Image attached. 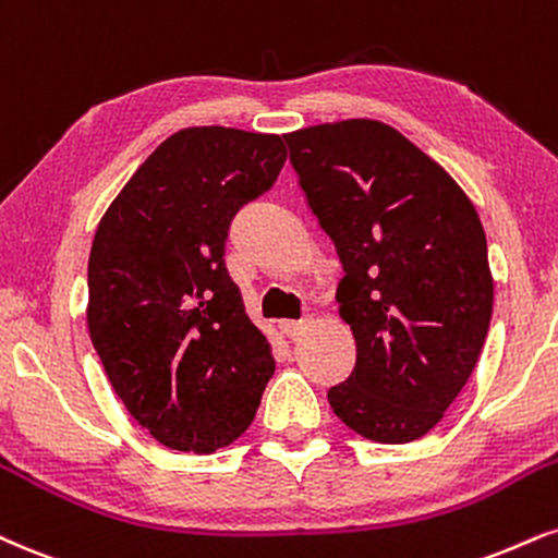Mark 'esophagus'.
<instances>
[{"instance_id": "esophagus-1", "label": "esophagus", "mask_w": 558, "mask_h": 558, "mask_svg": "<svg viewBox=\"0 0 558 558\" xmlns=\"http://www.w3.org/2000/svg\"><path fill=\"white\" fill-rule=\"evenodd\" d=\"M306 327H308V322H306V319H301V322L283 319V322H280V332H283L288 340H299L301 335H304Z\"/></svg>"}]
</instances>
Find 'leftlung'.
Instances as JSON below:
<instances>
[{
	"label": "left lung",
	"instance_id": "obj_1",
	"mask_svg": "<svg viewBox=\"0 0 558 558\" xmlns=\"http://www.w3.org/2000/svg\"><path fill=\"white\" fill-rule=\"evenodd\" d=\"M322 231L343 262L353 374L335 415L381 445L421 439L465 387L494 312L486 233L458 181L377 119L286 134Z\"/></svg>",
	"mask_w": 558,
	"mask_h": 558
}]
</instances>
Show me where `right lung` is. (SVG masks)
Masks as SVG:
<instances>
[{
	"mask_svg": "<svg viewBox=\"0 0 558 558\" xmlns=\"http://www.w3.org/2000/svg\"><path fill=\"white\" fill-rule=\"evenodd\" d=\"M280 134L190 126L163 140L100 218L87 330L153 439L210 454L250 428L275 372L226 270L233 215L278 179Z\"/></svg>",
	"mask_w": 558,
	"mask_h": 558,
	"instance_id": "add662e5",
	"label": "right lung"
}]
</instances>
